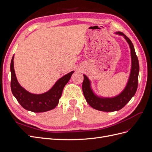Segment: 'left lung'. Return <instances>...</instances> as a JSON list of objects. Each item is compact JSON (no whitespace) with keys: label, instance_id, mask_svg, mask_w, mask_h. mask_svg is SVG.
I'll return each instance as SVG.
<instances>
[{"label":"left lung","instance_id":"left-lung-1","mask_svg":"<svg viewBox=\"0 0 152 152\" xmlns=\"http://www.w3.org/2000/svg\"><path fill=\"white\" fill-rule=\"evenodd\" d=\"M117 34L123 35L129 45L131 54V71L127 86L122 93L113 98H99L96 96L91 88V82L86 75H84L82 82V91L87 102L92 108L103 112H114L122 109L134 96L138 83L139 61L136 56L131 40L122 32H117Z\"/></svg>","mask_w":152,"mask_h":152}]
</instances>
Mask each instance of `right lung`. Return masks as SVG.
<instances>
[{"label":"right lung","mask_w":152,"mask_h":152,"mask_svg":"<svg viewBox=\"0 0 152 152\" xmlns=\"http://www.w3.org/2000/svg\"><path fill=\"white\" fill-rule=\"evenodd\" d=\"M14 56L11 62L12 93L21 107L29 111L40 113L54 109L59 103L64 87L70 80L73 71L60 78L49 91L43 94H31L22 87L17 80L14 69Z\"/></svg>","instance_id":"1"}]
</instances>
